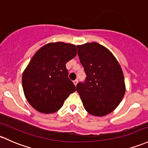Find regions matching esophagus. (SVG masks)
Returning a JSON list of instances; mask_svg holds the SVG:
<instances>
[{
	"label": "esophagus",
	"mask_w": 148,
	"mask_h": 148,
	"mask_svg": "<svg viewBox=\"0 0 148 148\" xmlns=\"http://www.w3.org/2000/svg\"><path fill=\"white\" fill-rule=\"evenodd\" d=\"M77 83H78V80H77V79H75V80L74 81V85H75V86H77Z\"/></svg>",
	"instance_id": "esophagus-1"
}]
</instances>
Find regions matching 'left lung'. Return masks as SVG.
<instances>
[{
	"mask_svg": "<svg viewBox=\"0 0 148 148\" xmlns=\"http://www.w3.org/2000/svg\"><path fill=\"white\" fill-rule=\"evenodd\" d=\"M77 52L86 77L77 91L86 111L96 116L112 112L125 91L123 74L113 54L96 42L77 45Z\"/></svg>",
	"mask_w": 148,
	"mask_h": 148,
	"instance_id": "8db88e82",
	"label": "left lung"
}]
</instances>
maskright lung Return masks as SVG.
<instances>
[{"mask_svg": "<svg viewBox=\"0 0 148 148\" xmlns=\"http://www.w3.org/2000/svg\"><path fill=\"white\" fill-rule=\"evenodd\" d=\"M76 55L75 45L60 42L45 45L31 59L23 72L22 83L27 101L37 111H57L76 91L66 68V62Z\"/></svg>", "mask_w": 148, "mask_h": 148, "instance_id": "1", "label": "right lung"}]
</instances>
